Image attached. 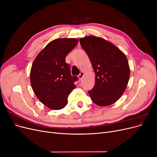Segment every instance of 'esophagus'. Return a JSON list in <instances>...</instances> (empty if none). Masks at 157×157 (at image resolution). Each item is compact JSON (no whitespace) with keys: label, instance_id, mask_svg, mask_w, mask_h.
Returning a JSON list of instances; mask_svg holds the SVG:
<instances>
[{"label":"esophagus","instance_id":"1","mask_svg":"<svg viewBox=\"0 0 157 157\" xmlns=\"http://www.w3.org/2000/svg\"><path fill=\"white\" fill-rule=\"evenodd\" d=\"M84 76V73H83V72H80V74L78 75V78L80 79V80H81L82 79V77Z\"/></svg>","mask_w":157,"mask_h":157}]
</instances>
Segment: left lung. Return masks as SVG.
<instances>
[{"mask_svg":"<svg viewBox=\"0 0 157 157\" xmlns=\"http://www.w3.org/2000/svg\"><path fill=\"white\" fill-rule=\"evenodd\" d=\"M80 43L91 61L96 79L88 91L94 103L107 106L115 103L125 91L130 67L126 57L117 46L102 38H81Z\"/></svg>","mask_w":157,"mask_h":157,"instance_id":"1","label":"left lung"}]
</instances>
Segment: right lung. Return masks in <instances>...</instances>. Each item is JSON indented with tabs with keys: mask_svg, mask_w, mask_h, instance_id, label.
Masks as SVG:
<instances>
[{
	"mask_svg": "<svg viewBox=\"0 0 157 157\" xmlns=\"http://www.w3.org/2000/svg\"><path fill=\"white\" fill-rule=\"evenodd\" d=\"M77 43L76 39L52 40L33 61L30 73L32 88L37 98L52 109L65 107L69 94L76 87L78 77L71 75L65 58Z\"/></svg>",
	"mask_w": 157,
	"mask_h": 157,
	"instance_id": "add662e5",
	"label": "right lung"
}]
</instances>
